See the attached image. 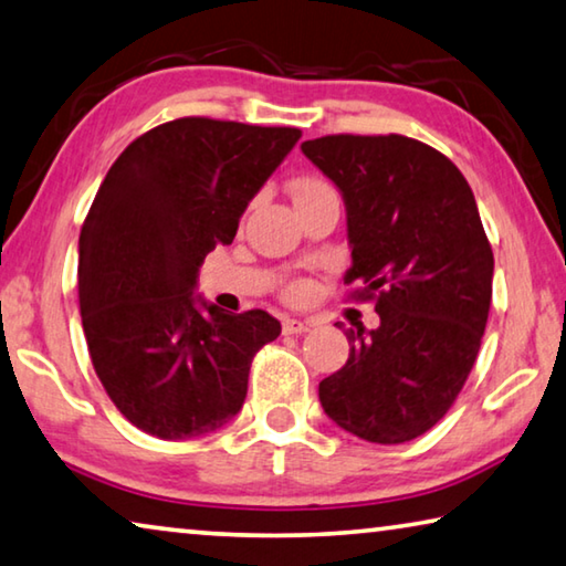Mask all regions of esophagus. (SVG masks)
Wrapping results in <instances>:
<instances>
[{"mask_svg": "<svg viewBox=\"0 0 566 566\" xmlns=\"http://www.w3.org/2000/svg\"><path fill=\"white\" fill-rule=\"evenodd\" d=\"M308 331H311V323H303V321H295V318L283 321L285 336H301V333H308Z\"/></svg>", "mask_w": 566, "mask_h": 566, "instance_id": "34e87169", "label": "esophagus"}]
</instances>
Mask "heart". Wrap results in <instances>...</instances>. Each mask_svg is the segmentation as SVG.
<instances>
[{
	"mask_svg": "<svg viewBox=\"0 0 566 566\" xmlns=\"http://www.w3.org/2000/svg\"><path fill=\"white\" fill-rule=\"evenodd\" d=\"M323 190H331V188H328V185L323 182V180H318V178H301L298 182L293 185V196H295V200L318 196V192H323ZM305 291H308V289H305V285H293L291 295H293V298H303Z\"/></svg>",
	"mask_w": 566,
	"mask_h": 566,
	"instance_id": "obj_1",
	"label": "heart"
}]
</instances>
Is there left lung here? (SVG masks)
Here are the masks:
<instances>
[{"label":"left lung","mask_w":566,"mask_h":566,"mask_svg":"<svg viewBox=\"0 0 566 566\" xmlns=\"http://www.w3.org/2000/svg\"><path fill=\"white\" fill-rule=\"evenodd\" d=\"M301 150L346 202L344 281L364 283L381 318L346 331L348 360L321 381V406L364 441H411L457 401L486 328L494 255L474 192L403 135H326Z\"/></svg>","instance_id":"8db88e82"}]
</instances>
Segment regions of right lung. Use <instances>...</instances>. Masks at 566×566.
<instances>
[{"instance_id":"obj_1","label":"right lung","mask_w":566,"mask_h":566,"mask_svg":"<svg viewBox=\"0 0 566 566\" xmlns=\"http://www.w3.org/2000/svg\"><path fill=\"white\" fill-rule=\"evenodd\" d=\"M295 127L180 117L125 147L80 233V313L95 374L125 419L178 441L243 409L253 356L281 336L265 311L226 313L192 293L230 245Z\"/></svg>"}]
</instances>
